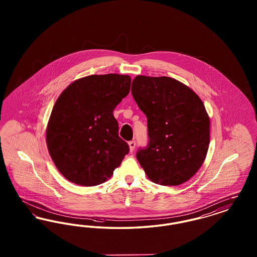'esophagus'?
<instances>
[{
	"mask_svg": "<svg viewBox=\"0 0 257 257\" xmlns=\"http://www.w3.org/2000/svg\"><path fill=\"white\" fill-rule=\"evenodd\" d=\"M128 146H129V148H130V152H133L135 147H136V142H135V141L129 142V143H128Z\"/></svg>",
	"mask_w": 257,
	"mask_h": 257,
	"instance_id": "obj_1",
	"label": "esophagus"
}]
</instances>
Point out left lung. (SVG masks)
I'll return each mask as SVG.
<instances>
[{
  "mask_svg": "<svg viewBox=\"0 0 257 257\" xmlns=\"http://www.w3.org/2000/svg\"><path fill=\"white\" fill-rule=\"evenodd\" d=\"M132 95L147 117L149 143L137 159L154 183L177 186L200 169L210 144V117L201 99L170 77L139 75Z\"/></svg>",
  "mask_w": 257,
  "mask_h": 257,
  "instance_id": "1",
  "label": "left lung"
}]
</instances>
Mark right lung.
I'll return each mask as SVG.
<instances>
[{
    "instance_id": "add662e5",
    "label": "right lung",
    "mask_w": 257,
    "mask_h": 257,
    "mask_svg": "<svg viewBox=\"0 0 257 257\" xmlns=\"http://www.w3.org/2000/svg\"><path fill=\"white\" fill-rule=\"evenodd\" d=\"M129 75H90L71 83L57 99L46 128L50 156L70 182L104 183L129 152L112 111L130 91Z\"/></svg>"
}]
</instances>
